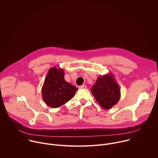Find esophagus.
I'll list each match as a JSON object with an SVG mask.
<instances>
[{
  "instance_id": "34e87169",
  "label": "esophagus",
  "mask_w": 158,
  "mask_h": 158,
  "mask_svg": "<svg viewBox=\"0 0 158 158\" xmlns=\"http://www.w3.org/2000/svg\"><path fill=\"white\" fill-rule=\"evenodd\" d=\"M80 89H86L87 88V85H82L81 86H79Z\"/></svg>"
}]
</instances>
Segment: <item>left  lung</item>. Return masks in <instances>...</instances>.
Returning <instances> with one entry per match:
<instances>
[{
  "label": "left lung",
  "instance_id": "8db88e82",
  "mask_svg": "<svg viewBox=\"0 0 158 158\" xmlns=\"http://www.w3.org/2000/svg\"><path fill=\"white\" fill-rule=\"evenodd\" d=\"M91 93L105 109H109L116 104L121 97L119 86L112 74L99 77L91 88Z\"/></svg>",
  "mask_w": 158,
  "mask_h": 158
}]
</instances>
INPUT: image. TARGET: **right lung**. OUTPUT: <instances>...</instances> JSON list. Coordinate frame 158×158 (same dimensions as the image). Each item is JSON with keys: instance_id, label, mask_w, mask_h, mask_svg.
Returning a JSON list of instances; mask_svg holds the SVG:
<instances>
[{"instance_id": "right-lung-1", "label": "right lung", "mask_w": 158, "mask_h": 158, "mask_svg": "<svg viewBox=\"0 0 158 158\" xmlns=\"http://www.w3.org/2000/svg\"><path fill=\"white\" fill-rule=\"evenodd\" d=\"M77 88L64 79V71L56 67L51 68L42 88V98L48 106L56 108L71 100Z\"/></svg>"}]
</instances>
